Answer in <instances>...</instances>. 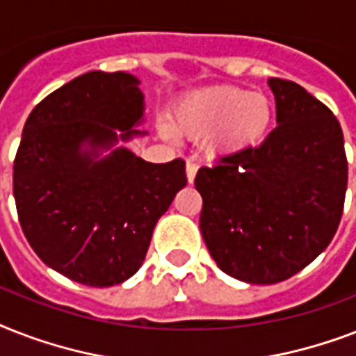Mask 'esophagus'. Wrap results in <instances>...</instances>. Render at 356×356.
<instances>
[{
	"label": "esophagus",
	"instance_id": "34e87169",
	"mask_svg": "<svg viewBox=\"0 0 356 356\" xmlns=\"http://www.w3.org/2000/svg\"><path fill=\"white\" fill-rule=\"evenodd\" d=\"M195 173H197V164L195 162H186V179H188L190 184L194 183Z\"/></svg>",
	"mask_w": 356,
	"mask_h": 356
}]
</instances>
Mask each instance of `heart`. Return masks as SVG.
Returning <instances> with one entry per match:
<instances>
[{"mask_svg":"<svg viewBox=\"0 0 356 356\" xmlns=\"http://www.w3.org/2000/svg\"><path fill=\"white\" fill-rule=\"evenodd\" d=\"M273 105L260 92L242 86L218 85L201 88L184 97L162 123V138H203L209 156H231L253 147L264 138L273 123Z\"/></svg>","mask_w":356,"mask_h":356,"instance_id":"heart-1","label":"heart"}]
</instances>
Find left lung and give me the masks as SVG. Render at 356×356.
Here are the masks:
<instances>
[{
  "mask_svg": "<svg viewBox=\"0 0 356 356\" xmlns=\"http://www.w3.org/2000/svg\"><path fill=\"white\" fill-rule=\"evenodd\" d=\"M277 127L257 147L200 168L201 236L218 268L275 284L331 243L348 190L343 134L332 113L292 81L268 79Z\"/></svg>",
  "mask_w": 356,
  "mask_h": 356,
  "instance_id": "1",
  "label": "left lung"
}]
</instances>
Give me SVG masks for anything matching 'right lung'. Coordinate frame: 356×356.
Here are the masks:
<instances>
[{
  "instance_id": "1",
  "label": "right lung",
  "mask_w": 356,
  "mask_h": 356,
  "mask_svg": "<svg viewBox=\"0 0 356 356\" xmlns=\"http://www.w3.org/2000/svg\"><path fill=\"white\" fill-rule=\"evenodd\" d=\"M140 79L88 72L42 99L14 161L19 225L42 262L86 286L133 277L186 186L184 162L153 164L120 142L147 136Z\"/></svg>"
}]
</instances>
